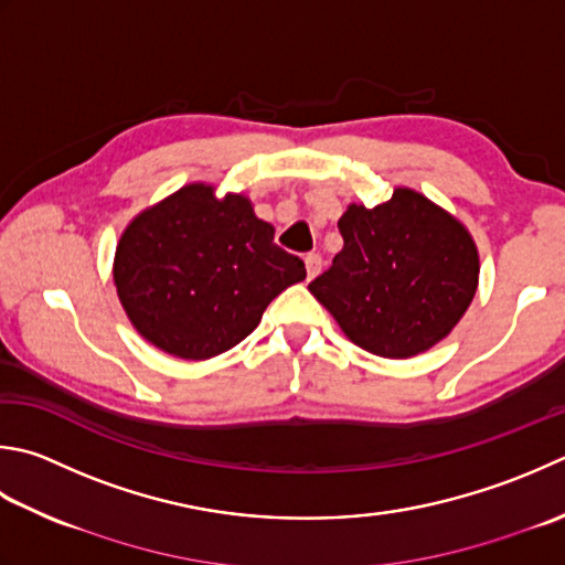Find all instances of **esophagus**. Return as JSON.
<instances>
[{
	"label": "esophagus",
	"instance_id": "1",
	"mask_svg": "<svg viewBox=\"0 0 565 565\" xmlns=\"http://www.w3.org/2000/svg\"><path fill=\"white\" fill-rule=\"evenodd\" d=\"M303 262H306V274H308V281L316 279V276L320 274V267H323V262H320L318 254H308V257H306Z\"/></svg>",
	"mask_w": 565,
	"mask_h": 565
}]
</instances>
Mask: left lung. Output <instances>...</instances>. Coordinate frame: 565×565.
<instances>
[{
    "label": "left lung",
    "mask_w": 565,
    "mask_h": 565,
    "mask_svg": "<svg viewBox=\"0 0 565 565\" xmlns=\"http://www.w3.org/2000/svg\"><path fill=\"white\" fill-rule=\"evenodd\" d=\"M342 249L308 284L342 333L372 355L406 360L438 345L478 291L480 254L468 227L412 188L374 207L350 203Z\"/></svg>",
    "instance_id": "obj_1"
}]
</instances>
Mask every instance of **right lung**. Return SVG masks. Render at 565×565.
I'll list each match as a JSON object with an SVG mask.
<instances>
[{"label":"right lung","instance_id":"1","mask_svg":"<svg viewBox=\"0 0 565 565\" xmlns=\"http://www.w3.org/2000/svg\"><path fill=\"white\" fill-rule=\"evenodd\" d=\"M119 303L137 333L181 360L223 355L267 306L306 279L242 193L188 183L131 220L115 252Z\"/></svg>","mask_w":565,"mask_h":565}]
</instances>
